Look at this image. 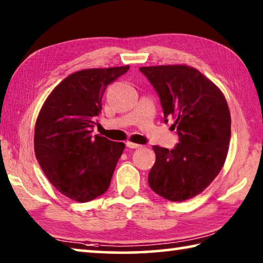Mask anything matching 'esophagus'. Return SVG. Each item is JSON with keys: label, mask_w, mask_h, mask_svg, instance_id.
I'll list each match as a JSON object with an SVG mask.
<instances>
[{"label": "esophagus", "mask_w": 263, "mask_h": 263, "mask_svg": "<svg viewBox=\"0 0 263 263\" xmlns=\"http://www.w3.org/2000/svg\"><path fill=\"white\" fill-rule=\"evenodd\" d=\"M126 145L128 146L129 149H139V148H142V145L136 144V143H133V142H127Z\"/></svg>", "instance_id": "obj_1"}]
</instances>
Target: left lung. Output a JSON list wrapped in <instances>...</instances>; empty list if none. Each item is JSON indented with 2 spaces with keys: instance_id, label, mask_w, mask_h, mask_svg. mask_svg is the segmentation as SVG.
<instances>
[{
  "instance_id": "8db88e82",
  "label": "left lung",
  "mask_w": 263,
  "mask_h": 263,
  "mask_svg": "<svg viewBox=\"0 0 263 263\" xmlns=\"http://www.w3.org/2000/svg\"><path fill=\"white\" fill-rule=\"evenodd\" d=\"M159 96L165 122L173 120L179 143L168 150L154 145L156 162L149 186L173 202L193 199L218 176L227 159L231 115L217 86L185 64L140 68Z\"/></svg>"
}]
</instances>
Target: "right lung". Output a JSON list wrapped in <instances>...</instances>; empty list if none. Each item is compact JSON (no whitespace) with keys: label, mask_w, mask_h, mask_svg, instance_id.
Masks as SVG:
<instances>
[{"label":"right lung","mask_w":263,"mask_h":263,"mask_svg":"<svg viewBox=\"0 0 263 263\" xmlns=\"http://www.w3.org/2000/svg\"><path fill=\"white\" fill-rule=\"evenodd\" d=\"M129 66L84 69L50 92L34 129V153L50 183L69 199L89 202L108 190L124 149L122 142L93 135L108 84Z\"/></svg>","instance_id":"1"}]
</instances>
